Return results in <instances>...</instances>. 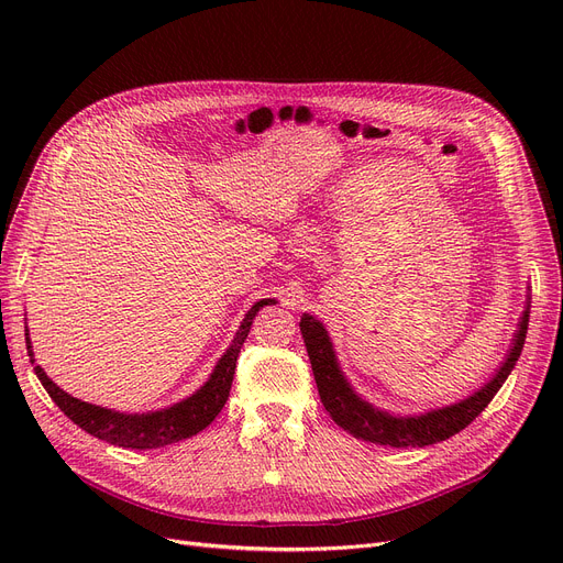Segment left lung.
<instances>
[{
    "instance_id": "1",
    "label": "left lung",
    "mask_w": 563,
    "mask_h": 563,
    "mask_svg": "<svg viewBox=\"0 0 563 563\" xmlns=\"http://www.w3.org/2000/svg\"><path fill=\"white\" fill-rule=\"evenodd\" d=\"M529 303L531 301L527 291L525 310L518 321V331L514 333L511 349L507 351L505 361L495 369L486 386L456 404L431 408L427 412H420V416H395V412L376 408L374 404L363 399L344 376L327 327L308 312H303L299 327L308 349L321 404L329 410V416L338 427L349 431L353 438L376 442V445L427 448L463 431L490 404L495 393L501 388V383L509 378L527 338Z\"/></svg>"
}]
</instances>
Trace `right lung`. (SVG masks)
<instances>
[{"label": "right lung", "instance_id": "add662e5", "mask_svg": "<svg viewBox=\"0 0 563 563\" xmlns=\"http://www.w3.org/2000/svg\"><path fill=\"white\" fill-rule=\"evenodd\" d=\"M276 303V299H260L244 317L240 323V331L234 333V340L225 349L223 356L219 358L217 367L212 369L210 378H207L202 386L189 395L187 399L177 401L173 406L159 408V410H147V412H121L113 408H102L96 404L81 401L66 390H62L56 383L45 374L41 365H36L34 358V349L32 340H29V329H26V353L32 358L34 372L38 380L43 383V388L52 397V401L64 410V416H68L79 429L86 433H91L100 440H107L109 445L118 448H130V450H157L166 448L170 442H180L185 438L196 435L205 427H210L214 418L221 412V408L228 401L230 386H232V376L236 367V356H240L242 344L251 331V323L255 314L264 308Z\"/></svg>", "mask_w": 563, "mask_h": 563}]
</instances>
